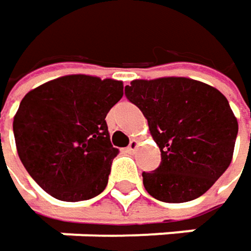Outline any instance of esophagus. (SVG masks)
I'll use <instances>...</instances> for the list:
<instances>
[{"instance_id": "1", "label": "esophagus", "mask_w": 251, "mask_h": 251, "mask_svg": "<svg viewBox=\"0 0 251 251\" xmlns=\"http://www.w3.org/2000/svg\"><path fill=\"white\" fill-rule=\"evenodd\" d=\"M138 147H139V141H138V139H132V141H130V144H129V147H127V152H130V153H132V152H135V151H136V148H138Z\"/></svg>"}]
</instances>
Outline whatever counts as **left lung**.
<instances>
[{"instance_id":"obj_1","label":"left lung","mask_w":251,"mask_h":251,"mask_svg":"<svg viewBox=\"0 0 251 251\" xmlns=\"http://www.w3.org/2000/svg\"><path fill=\"white\" fill-rule=\"evenodd\" d=\"M125 95L148 119L161 165L142 172L149 195L187 202L207 193L228 168L239 132L226 96L188 77L132 80Z\"/></svg>"}]
</instances>
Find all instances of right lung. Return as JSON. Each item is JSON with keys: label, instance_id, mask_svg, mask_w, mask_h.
Masks as SVG:
<instances>
[{"label": "right lung", "instance_id": "right-lung-1", "mask_svg": "<svg viewBox=\"0 0 251 251\" xmlns=\"http://www.w3.org/2000/svg\"><path fill=\"white\" fill-rule=\"evenodd\" d=\"M122 96L121 80L67 75L23 98L12 122L15 147L46 193L76 202L106 188L119 151L110 144L104 118Z\"/></svg>", "mask_w": 251, "mask_h": 251}]
</instances>
